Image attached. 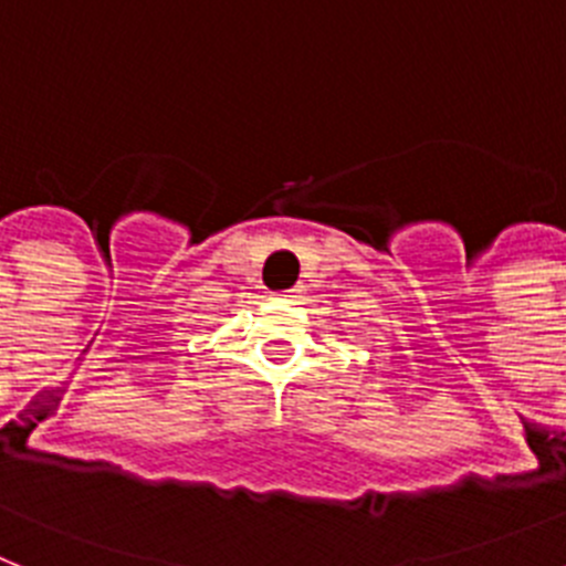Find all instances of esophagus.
Wrapping results in <instances>:
<instances>
[{
    "mask_svg": "<svg viewBox=\"0 0 566 566\" xmlns=\"http://www.w3.org/2000/svg\"><path fill=\"white\" fill-rule=\"evenodd\" d=\"M298 293H302V291H298V287H296V291H287V293H284V298H296Z\"/></svg>",
    "mask_w": 566,
    "mask_h": 566,
    "instance_id": "1",
    "label": "esophagus"
}]
</instances>
